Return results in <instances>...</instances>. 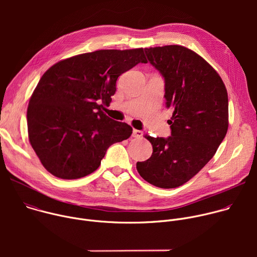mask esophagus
I'll list each match as a JSON object with an SVG mask.
<instances>
[{"label": "esophagus", "mask_w": 257, "mask_h": 257, "mask_svg": "<svg viewBox=\"0 0 257 257\" xmlns=\"http://www.w3.org/2000/svg\"><path fill=\"white\" fill-rule=\"evenodd\" d=\"M143 135V132L140 131V130H136V129H133V132H132V136L133 137H136V138H139Z\"/></svg>", "instance_id": "1"}]
</instances>
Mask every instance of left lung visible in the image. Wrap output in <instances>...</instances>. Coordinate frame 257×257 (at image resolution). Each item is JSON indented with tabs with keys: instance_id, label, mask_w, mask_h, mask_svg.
<instances>
[{
	"instance_id": "left-lung-1",
	"label": "left lung",
	"mask_w": 257,
	"mask_h": 257,
	"mask_svg": "<svg viewBox=\"0 0 257 257\" xmlns=\"http://www.w3.org/2000/svg\"><path fill=\"white\" fill-rule=\"evenodd\" d=\"M165 80L166 106L173 109L171 136L145 135L152 157L137 162L139 175L151 184L176 188L194 177L214 156L229 126L226 86L216 71L195 52L182 46L144 49Z\"/></svg>"
}]
</instances>
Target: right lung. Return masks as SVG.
Listing matches in <instances>:
<instances>
[{
  "instance_id": "add662e5",
  "label": "right lung",
  "mask_w": 257,
  "mask_h": 257,
  "mask_svg": "<svg viewBox=\"0 0 257 257\" xmlns=\"http://www.w3.org/2000/svg\"><path fill=\"white\" fill-rule=\"evenodd\" d=\"M138 63L143 49L99 50L53 65L36 85L27 107L28 138L48 172L79 179L94 172L112 144L129 138L132 127L108 118L116 81Z\"/></svg>"
}]
</instances>
